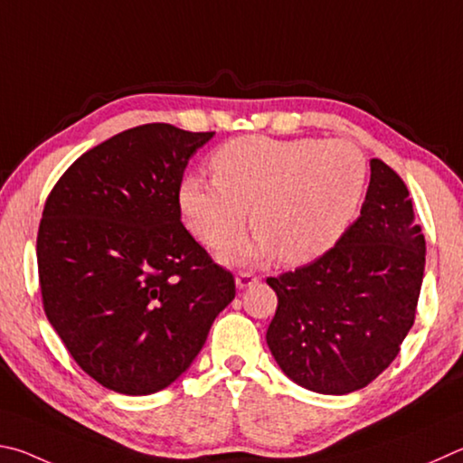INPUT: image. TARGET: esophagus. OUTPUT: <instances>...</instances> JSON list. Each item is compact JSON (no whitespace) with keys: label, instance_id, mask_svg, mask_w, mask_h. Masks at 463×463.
<instances>
[{"label":"esophagus","instance_id":"esophagus-1","mask_svg":"<svg viewBox=\"0 0 463 463\" xmlns=\"http://www.w3.org/2000/svg\"><path fill=\"white\" fill-rule=\"evenodd\" d=\"M256 282H258V277H254L252 272H240L238 277H236V285H238V288H248V287L256 285Z\"/></svg>","mask_w":463,"mask_h":463}]
</instances>
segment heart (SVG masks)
<instances>
[{
    "mask_svg": "<svg viewBox=\"0 0 463 463\" xmlns=\"http://www.w3.org/2000/svg\"><path fill=\"white\" fill-rule=\"evenodd\" d=\"M213 178L186 176L181 207L194 236L219 246L244 230L250 207L254 238L219 250L227 262L256 264L280 256L288 264L326 254L360 207L368 160L344 140H277L241 136L219 146Z\"/></svg>",
    "mask_w": 463,
    "mask_h": 463,
    "instance_id": "b5f03b06",
    "label": "heart"
}]
</instances>
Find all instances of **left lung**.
Masks as SVG:
<instances>
[{
  "mask_svg": "<svg viewBox=\"0 0 463 463\" xmlns=\"http://www.w3.org/2000/svg\"><path fill=\"white\" fill-rule=\"evenodd\" d=\"M423 272L425 238L407 184L372 158L360 217L335 246L295 272L266 279L279 297L266 331L274 360L313 392L368 386L415 323Z\"/></svg>",
  "mask_w": 463,
  "mask_h": 463,
  "instance_id": "obj_1",
  "label": "left lung"
}]
</instances>
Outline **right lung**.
Listing matches in <instances>:
<instances>
[{
	"label": "right lung",
	"instance_id": "1",
	"mask_svg": "<svg viewBox=\"0 0 463 463\" xmlns=\"http://www.w3.org/2000/svg\"><path fill=\"white\" fill-rule=\"evenodd\" d=\"M215 132L126 129L54 184L36 254L44 313L83 372L119 394L158 392L186 372L236 280L186 232L181 183Z\"/></svg>",
	"mask_w": 463,
	"mask_h": 463
}]
</instances>
